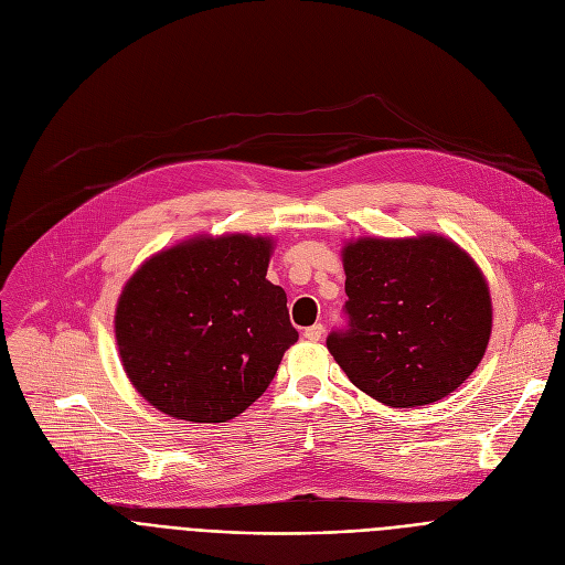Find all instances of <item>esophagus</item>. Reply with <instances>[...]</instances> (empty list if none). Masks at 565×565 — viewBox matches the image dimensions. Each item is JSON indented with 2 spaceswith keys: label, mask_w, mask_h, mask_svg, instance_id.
Here are the masks:
<instances>
[{
  "label": "esophagus",
  "mask_w": 565,
  "mask_h": 565,
  "mask_svg": "<svg viewBox=\"0 0 565 565\" xmlns=\"http://www.w3.org/2000/svg\"><path fill=\"white\" fill-rule=\"evenodd\" d=\"M322 324L320 322H316V324H311V328H307L305 330V339L307 341H320V337H322Z\"/></svg>",
  "instance_id": "34e87169"
}]
</instances>
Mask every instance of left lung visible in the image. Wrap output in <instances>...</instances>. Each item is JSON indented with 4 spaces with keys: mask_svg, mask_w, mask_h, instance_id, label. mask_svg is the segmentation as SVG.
<instances>
[{
    "mask_svg": "<svg viewBox=\"0 0 565 565\" xmlns=\"http://www.w3.org/2000/svg\"><path fill=\"white\" fill-rule=\"evenodd\" d=\"M345 332L328 348L354 387L392 407L441 401L481 364L492 332L490 288L449 237L345 243Z\"/></svg>",
    "mask_w": 565,
    "mask_h": 565,
    "instance_id": "obj_1",
    "label": "left lung"
}]
</instances>
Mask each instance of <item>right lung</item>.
Instances as JSON below:
<instances>
[{
	"mask_svg": "<svg viewBox=\"0 0 565 565\" xmlns=\"http://www.w3.org/2000/svg\"><path fill=\"white\" fill-rule=\"evenodd\" d=\"M267 235H194L146 258L118 295L114 332L132 387L175 419L222 424L273 382L298 341L265 279Z\"/></svg>",
	"mask_w": 565,
	"mask_h": 565,
	"instance_id": "1",
	"label": "right lung"
}]
</instances>
